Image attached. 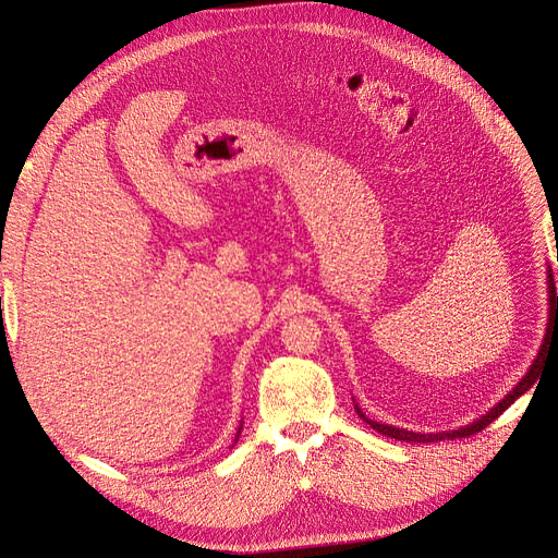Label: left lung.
<instances>
[{
  "instance_id": "left-lung-1",
  "label": "left lung",
  "mask_w": 558,
  "mask_h": 558,
  "mask_svg": "<svg viewBox=\"0 0 558 558\" xmlns=\"http://www.w3.org/2000/svg\"><path fill=\"white\" fill-rule=\"evenodd\" d=\"M549 320H554V316L558 318V295H556V286H554V279H551V275H549ZM543 351H545V347H543ZM543 351H539V356H543ZM539 356H537V361L533 363V367L529 369V375L523 377L512 391L505 396L496 408L488 412L486 416H482V418H477L475 424H470V426H465V428H461V430H451V433H428V435H424V433H412V430H402V428H393V426H386V424H377V421H369V418H365L363 414H361V410H359V414L365 418V424H369L373 426L377 433H381V435H386V437H393V440H402V442H437V440H456V437H468V435H475V433H480V430H484L488 424H492L494 418H498L505 410L510 408V404L519 398V396H523L529 391V388L535 384V379H537V363H539Z\"/></svg>"
}]
</instances>
